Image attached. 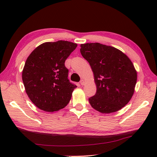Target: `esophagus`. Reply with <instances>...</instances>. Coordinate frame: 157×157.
Segmentation results:
<instances>
[{
	"mask_svg": "<svg viewBox=\"0 0 157 157\" xmlns=\"http://www.w3.org/2000/svg\"><path fill=\"white\" fill-rule=\"evenodd\" d=\"M80 83H81V85H85V81H84L83 79H81V82H80Z\"/></svg>",
	"mask_w": 157,
	"mask_h": 157,
	"instance_id": "esophagus-1",
	"label": "esophagus"
}]
</instances>
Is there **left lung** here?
<instances>
[{
  "label": "left lung",
  "mask_w": 157,
  "mask_h": 157,
  "mask_svg": "<svg viewBox=\"0 0 157 157\" xmlns=\"http://www.w3.org/2000/svg\"><path fill=\"white\" fill-rule=\"evenodd\" d=\"M81 48L97 86L96 94L89 98L92 107L105 114L123 108L132 97L137 80L131 59L120 50L101 43L81 44Z\"/></svg>",
  "instance_id": "8db88e82"
}]
</instances>
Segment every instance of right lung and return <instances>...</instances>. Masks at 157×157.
Returning a JSON list of instances; mask_svg holds the SVG:
<instances>
[{"mask_svg": "<svg viewBox=\"0 0 157 157\" xmlns=\"http://www.w3.org/2000/svg\"><path fill=\"white\" fill-rule=\"evenodd\" d=\"M76 47L69 41L47 42L28 56L22 78L29 98L39 109L59 111L69 102L76 86L68 79L64 62Z\"/></svg>", "mask_w": 157, "mask_h": 157, "instance_id": "1", "label": "right lung"}]
</instances>
